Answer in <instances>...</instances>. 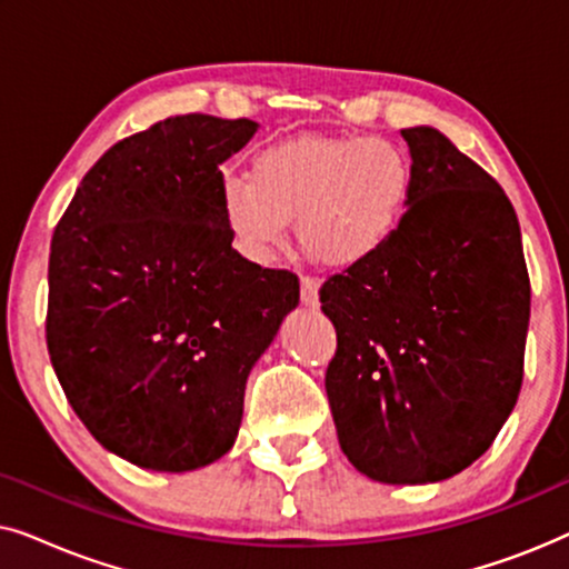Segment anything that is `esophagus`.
Returning <instances> with one entry per match:
<instances>
[{
	"mask_svg": "<svg viewBox=\"0 0 569 569\" xmlns=\"http://www.w3.org/2000/svg\"><path fill=\"white\" fill-rule=\"evenodd\" d=\"M300 298L306 306H316V300H318V279L316 277H300Z\"/></svg>",
	"mask_w": 569,
	"mask_h": 569,
	"instance_id": "1",
	"label": "esophagus"
}]
</instances>
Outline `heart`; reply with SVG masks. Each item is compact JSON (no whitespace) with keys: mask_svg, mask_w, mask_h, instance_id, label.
I'll list each match as a JSON object with an SVG mask.
<instances>
[{"mask_svg":"<svg viewBox=\"0 0 569 569\" xmlns=\"http://www.w3.org/2000/svg\"><path fill=\"white\" fill-rule=\"evenodd\" d=\"M415 199V162L388 137L300 134L256 154L251 176L228 173L220 209L240 253L269 263L290 222L326 267H362L399 236Z\"/></svg>","mask_w":569,"mask_h":569,"instance_id":"1","label":"heart"}]
</instances>
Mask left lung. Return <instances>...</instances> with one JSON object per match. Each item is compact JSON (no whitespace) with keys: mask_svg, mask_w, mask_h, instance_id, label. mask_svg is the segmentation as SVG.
I'll list each match as a JSON object with an SVG mask.
<instances>
[{"mask_svg":"<svg viewBox=\"0 0 569 569\" xmlns=\"http://www.w3.org/2000/svg\"><path fill=\"white\" fill-rule=\"evenodd\" d=\"M401 137L415 199L399 236L318 295L341 450L365 477L427 485L477 461L516 407L531 279L502 186L438 129Z\"/></svg>","mask_w":569,"mask_h":569,"instance_id":"8db88e82","label":"left lung"}]
</instances>
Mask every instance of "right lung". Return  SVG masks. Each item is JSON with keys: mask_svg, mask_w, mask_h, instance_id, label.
I'll list each match as a JSON object with an SVG mask.
<instances>
[{"mask_svg": "<svg viewBox=\"0 0 569 569\" xmlns=\"http://www.w3.org/2000/svg\"><path fill=\"white\" fill-rule=\"evenodd\" d=\"M251 119L170 116L116 142L51 238L46 347L92 438L129 463L191 471L228 453L246 380L298 306V274L232 248L220 162Z\"/></svg>", "mask_w": 569, "mask_h": 569, "instance_id": "add662e5", "label": "right lung"}]
</instances>
